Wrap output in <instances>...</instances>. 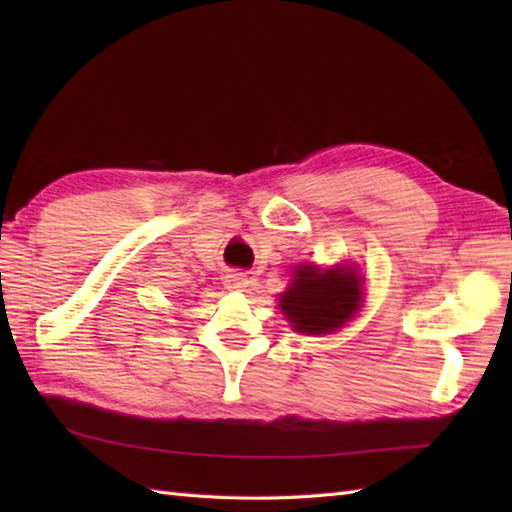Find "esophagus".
<instances>
[{
  "label": "esophagus",
  "mask_w": 512,
  "mask_h": 512,
  "mask_svg": "<svg viewBox=\"0 0 512 512\" xmlns=\"http://www.w3.org/2000/svg\"><path fill=\"white\" fill-rule=\"evenodd\" d=\"M224 286L228 290H244L248 286V277L244 273H226L224 275Z\"/></svg>",
  "instance_id": "esophagus-1"
}]
</instances>
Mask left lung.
<instances>
[{
    "label": "left lung",
    "instance_id": "8db88e82",
    "mask_svg": "<svg viewBox=\"0 0 512 512\" xmlns=\"http://www.w3.org/2000/svg\"><path fill=\"white\" fill-rule=\"evenodd\" d=\"M279 306L292 328L303 334H328L352 317L361 301V277L352 268L299 266Z\"/></svg>",
    "mask_w": 512,
    "mask_h": 512
}]
</instances>
